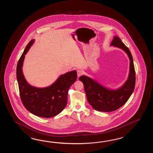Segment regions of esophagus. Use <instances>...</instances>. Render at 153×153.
<instances>
[{
    "instance_id": "obj_1",
    "label": "esophagus",
    "mask_w": 153,
    "mask_h": 153,
    "mask_svg": "<svg viewBox=\"0 0 153 153\" xmlns=\"http://www.w3.org/2000/svg\"><path fill=\"white\" fill-rule=\"evenodd\" d=\"M82 74H83L82 71L80 70V69H78V71H77V75H78V77L80 76L81 75H82Z\"/></svg>"
}]
</instances>
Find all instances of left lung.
Segmentation results:
<instances>
[{
    "label": "left lung",
    "mask_w": 153,
    "mask_h": 153,
    "mask_svg": "<svg viewBox=\"0 0 153 153\" xmlns=\"http://www.w3.org/2000/svg\"><path fill=\"white\" fill-rule=\"evenodd\" d=\"M111 46L122 49L127 53L130 59L128 76L124 84L114 90L106 88L96 80L85 75H82L79 79L84 84L89 104L96 111L103 112L116 111L125 104L133 93L136 82L133 58L129 49L117 36H114Z\"/></svg>",
    "instance_id": "left-lung-1"
}]
</instances>
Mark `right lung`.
I'll return each mask as SVG.
<instances>
[{"label": "right lung", "instance_id": "obj_1", "mask_svg": "<svg viewBox=\"0 0 153 153\" xmlns=\"http://www.w3.org/2000/svg\"><path fill=\"white\" fill-rule=\"evenodd\" d=\"M34 42L31 40L17 65L16 77L20 97L23 105L30 113L39 117H53L65 107L69 88L77 79V72L73 71L61 75L52 84L46 88H36L29 84L22 71L25 55Z\"/></svg>", "mask_w": 153, "mask_h": 153}]
</instances>
